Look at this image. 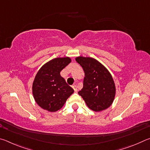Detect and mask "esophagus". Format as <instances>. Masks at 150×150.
I'll return each mask as SVG.
<instances>
[{
    "label": "esophagus",
    "mask_w": 150,
    "mask_h": 150,
    "mask_svg": "<svg viewBox=\"0 0 150 150\" xmlns=\"http://www.w3.org/2000/svg\"><path fill=\"white\" fill-rule=\"evenodd\" d=\"M73 88L74 89L75 92H77V85H76V84L73 85Z\"/></svg>",
    "instance_id": "34e87169"
}]
</instances>
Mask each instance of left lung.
Returning a JSON list of instances; mask_svg holds the SVG:
<instances>
[{"label":"left lung","mask_w":150,"mask_h":150,"mask_svg":"<svg viewBox=\"0 0 150 150\" xmlns=\"http://www.w3.org/2000/svg\"><path fill=\"white\" fill-rule=\"evenodd\" d=\"M75 60L85 72L83 87L79 95L93 111L100 112L110 107L115 98L116 86L109 71L95 58L78 56Z\"/></svg>","instance_id":"8db88e82"}]
</instances>
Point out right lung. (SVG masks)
Masks as SVG:
<instances>
[{"label":"right lung","instance_id":"1","mask_svg":"<svg viewBox=\"0 0 150 150\" xmlns=\"http://www.w3.org/2000/svg\"><path fill=\"white\" fill-rule=\"evenodd\" d=\"M71 62L69 57L54 58L38 70L32 83V94L40 107L51 112H56L74 93L60 75Z\"/></svg>","mask_w":150,"mask_h":150}]
</instances>
